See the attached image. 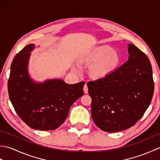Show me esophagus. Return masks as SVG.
Masks as SVG:
<instances>
[{
	"mask_svg": "<svg viewBox=\"0 0 160 160\" xmlns=\"http://www.w3.org/2000/svg\"><path fill=\"white\" fill-rule=\"evenodd\" d=\"M83 90H84V93H88V87L87 85V84H85V85L84 86V88H83Z\"/></svg>",
	"mask_w": 160,
	"mask_h": 160,
	"instance_id": "1",
	"label": "esophagus"
}]
</instances>
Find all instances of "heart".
I'll return each instance as SVG.
<instances>
[{
    "mask_svg": "<svg viewBox=\"0 0 160 160\" xmlns=\"http://www.w3.org/2000/svg\"><path fill=\"white\" fill-rule=\"evenodd\" d=\"M80 62L91 66V76L100 79L107 76L116 69L120 62V57L111 47L104 45L86 53L80 58Z\"/></svg>",
    "mask_w": 160,
    "mask_h": 160,
    "instance_id": "heart-1",
    "label": "heart"
}]
</instances>
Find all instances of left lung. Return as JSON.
Here are the masks:
<instances>
[{
	"label": "left lung",
	"mask_w": 160,
	"mask_h": 160,
	"mask_svg": "<svg viewBox=\"0 0 160 160\" xmlns=\"http://www.w3.org/2000/svg\"><path fill=\"white\" fill-rule=\"evenodd\" d=\"M128 60L107 76L87 83L95 124L106 132L132 127L143 116L154 91L152 66L147 55L128 44Z\"/></svg>",
	"instance_id": "1"
}]
</instances>
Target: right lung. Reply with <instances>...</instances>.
Wrapping results in <instances>:
<instances>
[{
  "label": "right lung",
  "mask_w": 160,
  "mask_h": 160,
  "mask_svg": "<svg viewBox=\"0 0 160 160\" xmlns=\"http://www.w3.org/2000/svg\"><path fill=\"white\" fill-rule=\"evenodd\" d=\"M35 45L29 44L15 56L10 69L8 93L13 108L29 127L54 130L65 120L69 108L83 96L84 82L67 84L62 79L38 82L28 72V64Z\"/></svg>",
  "instance_id": "add662e5"
}]
</instances>
